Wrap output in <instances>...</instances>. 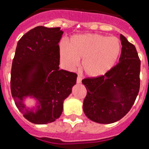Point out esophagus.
Listing matches in <instances>:
<instances>
[{
    "mask_svg": "<svg viewBox=\"0 0 149 149\" xmlns=\"http://www.w3.org/2000/svg\"><path fill=\"white\" fill-rule=\"evenodd\" d=\"M77 83H82V78H81V77H79V76H78V77H77Z\"/></svg>",
    "mask_w": 149,
    "mask_h": 149,
    "instance_id": "esophagus-1",
    "label": "esophagus"
}]
</instances>
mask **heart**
Wrapping results in <instances>:
<instances>
[{"label":"heart","instance_id":"1","mask_svg":"<svg viewBox=\"0 0 149 149\" xmlns=\"http://www.w3.org/2000/svg\"><path fill=\"white\" fill-rule=\"evenodd\" d=\"M120 50V43L116 37L91 33L77 35L71 38L69 47L60 46V59L69 70L76 68L83 59L82 70L85 74L98 77L112 69Z\"/></svg>","mask_w":149,"mask_h":149}]
</instances>
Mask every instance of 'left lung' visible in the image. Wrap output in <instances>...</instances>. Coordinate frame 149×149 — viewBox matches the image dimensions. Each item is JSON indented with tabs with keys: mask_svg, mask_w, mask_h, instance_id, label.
<instances>
[{
	"mask_svg": "<svg viewBox=\"0 0 149 149\" xmlns=\"http://www.w3.org/2000/svg\"><path fill=\"white\" fill-rule=\"evenodd\" d=\"M119 62L103 76L82 80L87 94L83 111L90 120L110 124L120 120L131 109L140 87L141 61L135 46L120 35Z\"/></svg>",
	"mask_w": 149,
	"mask_h": 149,
	"instance_id": "8db88e82",
	"label": "left lung"
}]
</instances>
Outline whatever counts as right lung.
<instances>
[{
    "mask_svg": "<svg viewBox=\"0 0 149 149\" xmlns=\"http://www.w3.org/2000/svg\"><path fill=\"white\" fill-rule=\"evenodd\" d=\"M60 27L39 26L18 41L12 63L10 90L16 106L31 123H53L61 116L63 101L77 83V75L60 70ZM36 100V106L26 107V97Z\"/></svg>",
    "mask_w": 149,
    "mask_h": 149,
    "instance_id": "right-lung-1",
    "label": "right lung"
}]
</instances>
